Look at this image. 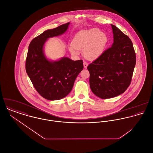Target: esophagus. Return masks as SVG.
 Masks as SVG:
<instances>
[{
	"instance_id": "1",
	"label": "esophagus",
	"mask_w": 153,
	"mask_h": 153,
	"mask_svg": "<svg viewBox=\"0 0 153 153\" xmlns=\"http://www.w3.org/2000/svg\"><path fill=\"white\" fill-rule=\"evenodd\" d=\"M88 65V64L87 62H84V68H87Z\"/></svg>"
}]
</instances>
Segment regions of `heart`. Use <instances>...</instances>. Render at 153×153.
I'll return each mask as SVG.
<instances>
[{
  "instance_id": "b5f03b06",
  "label": "heart",
  "mask_w": 153,
  "mask_h": 153,
  "mask_svg": "<svg viewBox=\"0 0 153 153\" xmlns=\"http://www.w3.org/2000/svg\"><path fill=\"white\" fill-rule=\"evenodd\" d=\"M107 42L105 34L98 29L92 28L79 32L69 45V50L74 55L78 54V50H84V56L93 61L102 54Z\"/></svg>"
}]
</instances>
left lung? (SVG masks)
<instances>
[{
    "instance_id": "obj_1",
    "label": "left lung",
    "mask_w": 153,
    "mask_h": 153,
    "mask_svg": "<svg viewBox=\"0 0 153 153\" xmlns=\"http://www.w3.org/2000/svg\"><path fill=\"white\" fill-rule=\"evenodd\" d=\"M114 42L97 59L88 66L92 92L102 99L117 97L129 87L136 63L131 39L111 24Z\"/></svg>"
}]
</instances>
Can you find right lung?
I'll list each match as a JSON object with an SVG mask.
<instances>
[{"instance_id": "1", "label": "right lung", "mask_w": 153, "mask_h": 153, "mask_svg": "<svg viewBox=\"0 0 153 153\" xmlns=\"http://www.w3.org/2000/svg\"><path fill=\"white\" fill-rule=\"evenodd\" d=\"M69 23L45 30L33 39L29 45L25 64L26 73L37 92L48 100H59L68 95L84 68L82 60L72 61L64 57L51 61L44 54L46 40L64 33Z\"/></svg>"}]
</instances>
